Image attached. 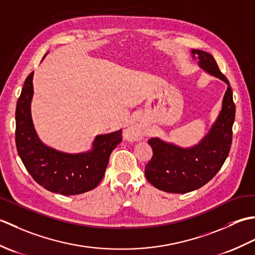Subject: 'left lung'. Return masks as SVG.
Here are the masks:
<instances>
[{
	"mask_svg": "<svg viewBox=\"0 0 255 255\" xmlns=\"http://www.w3.org/2000/svg\"><path fill=\"white\" fill-rule=\"evenodd\" d=\"M192 58L206 73L224 81L228 89L217 118L196 144L181 147L159 137L148 141L153 154L145 165L144 175L155 188L166 193L185 194L204 186L224 165L231 147L236 106L229 81L209 53L192 49Z\"/></svg>",
	"mask_w": 255,
	"mask_h": 255,
	"instance_id": "1",
	"label": "left lung"
}]
</instances>
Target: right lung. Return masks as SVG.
I'll use <instances>...</instances> for the list:
<instances>
[{
	"mask_svg": "<svg viewBox=\"0 0 255 255\" xmlns=\"http://www.w3.org/2000/svg\"><path fill=\"white\" fill-rule=\"evenodd\" d=\"M32 77L34 72L25 80L15 113L16 148L21 162L31 177L49 192L70 196L92 191L104 176L113 150L122 142V129L97 134L92 148L84 152L68 153L49 147L38 137L32 123Z\"/></svg>",
	"mask_w": 255,
	"mask_h": 255,
	"instance_id": "right-lung-1",
	"label": "right lung"
}]
</instances>
